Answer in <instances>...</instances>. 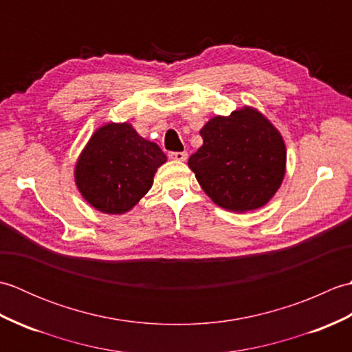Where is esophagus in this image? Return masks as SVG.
<instances>
[{
    "instance_id": "34e87169",
    "label": "esophagus",
    "mask_w": 352,
    "mask_h": 352,
    "mask_svg": "<svg viewBox=\"0 0 352 352\" xmlns=\"http://www.w3.org/2000/svg\"><path fill=\"white\" fill-rule=\"evenodd\" d=\"M169 159L170 160H177V162H186V160H188V153H186V151L169 153Z\"/></svg>"
}]
</instances>
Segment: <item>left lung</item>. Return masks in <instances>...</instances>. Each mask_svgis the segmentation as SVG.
<instances>
[{
	"mask_svg": "<svg viewBox=\"0 0 352 352\" xmlns=\"http://www.w3.org/2000/svg\"><path fill=\"white\" fill-rule=\"evenodd\" d=\"M203 145L189 157L201 188L214 204L246 213L266 206L286 174L281 133L257 109L214 116L199 131Z\"/></svg>",
	"mask_w": 352,
	"mask_h": 352,
	"instance_id": "8db88e82",
	"label": "left lung"
}]
</instances>
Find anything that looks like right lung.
Instances as JSON below:
<instances>
[{
	"instance_id": "1",
	"label": "right lung",
	"mask_w": 352,
	"mask_h": 352,
	"mask_svg": "<svg viewBox=\"0 0 352 352\" xmlns=\"http://www.w3.org/2000/svg\"><path fill=\"white\" fill-rule=\"evenodd\" d=\"M168 157L160 146L139 136L129 122H109L96 130L74 169L87 204L107 214H124L146 195L157 168Z\"/></svg>"
}]
</instances>
